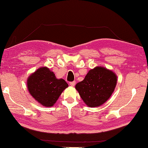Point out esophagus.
Wrapping results in <instances>:
<instances>
[{
  "label": "esophagus",
  "instance_id": "1",
  "mask_svg": "<svg viewBox=\"0 0 148 148\" xmlns=\"http://www.w3.org/2000/svg\"><path fill=\"white\" fill-rule=\"evenodd\" d=\"M75 84H76V82L73 81V82H70V85L71 86H75Z\"/></svg>",
  "mask_w": 148,
  "mask_h": 148
}]
</instances>
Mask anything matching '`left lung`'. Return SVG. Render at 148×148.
Returning <instances> with one entry per match:
<instances>
[{
    "instance_id": "obj_1",
    "label": "left lung",
    "mask_w": 148,
    "mask_h": 148,
    "mask_svg": "<svg viewBox=\"0 0 148 148\" xmlns=\"http://www.w3.org/2000/svg\"><path fill=\"white\" fill-rule=\"evenodd\" d=\"M116 80V76L111 70L95 67L88 72L83 81L76 84V89L88 106L98 107L111 97Z\"/></svg>"
}]
</instances>
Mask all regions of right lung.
<instances>
[{
	"label": "right lung",
	"instance_id": "obj_1",
	"mask_svg": "<svg viewBox=\"0 0 148 148\" xmlns=\"http://www.w3.org/2000/svg\"><path fill=\"white\" fill-rule=\"evenodd\" d=\"M68 86L64 79H57L55 74L47 67L40 68L27 79L30 94L45 107L53 106Z\"/></svg>",
	"mask_w": 148,
	"mask_h": 148
}]
</instances>
